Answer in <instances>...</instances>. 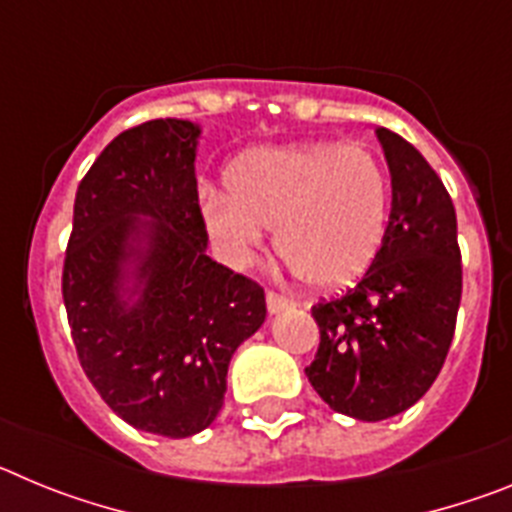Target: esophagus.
Listing matches in <instances>:
<instances>
[{"label": "esophagus", "mask_w": 512, "mask_h": 512, "mask_svg": "<svg viewBox=\"0 0 512 512\" xmlns=\"http://www.w3.org/2000/svg\"><path fill=\"white\" fill-rule=\"evenodd\" d=\"M295 305V302L289 300V297L277 295V292H266V307H269L271 315H277V312L289 310V307Z\"/></svg>", "instance_id": "obj_1"}]
</instances>
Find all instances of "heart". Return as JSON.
Masks as SVG:
<instances>
[{
	"instance_id": "1",
	"label": "heart",
	"mask_w": 512,
	"mask_h": 512,
	"mask_svg": "<svg viewBox=\"0 0 512 512\" xmlns=\"http://www.w3.org/2000/svg\"><path fill=\"white\" fill-rule=\"evenodd\" d=\"M210 235L233 264L269 243L320 289L356 282L377 259L390 223V179L374 153L343 143L261 148L230 169V189L205 187Z\"/></svg>"
}]
</instances>
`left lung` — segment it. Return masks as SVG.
<instances>
[{
	"label": "left lung",
	"mask_w": 512,
	"mask_h": 512,
	"mask_svg": "<svg viewBox=\"0 0 512 512\" xmlns=\"http://www.w3.org/2000/svg\"><path fill=\"white\" fill-rule=\"evenodd\" d=\"M392 176L384 243L361 282L312 305L320 328L307 379L336 413L384 420L436 382L461 302V251L449 192L415 146L377 128Z\"/></svg>",
	"instance_id": "8db88e82"
}]
</instances>
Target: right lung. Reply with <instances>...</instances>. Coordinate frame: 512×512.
Instances as JSON below:
<instances>
[{
    "label": "right lung",
    "instance_id": "1",
    "mask_svg": "<svg viewBox=\"0 0 512 512\" xmlns=\"http://www.w3.org/2000/svg\"><path fill=\"white\" fill-rule=\"evenodd\" d=\"M189 120L117 135L81 179L63 305L81 369L138 431L187 438L217 418L235 348L266 318L264 289L205 253Z\"/></svg>",
    "mask_w": 512,
    "mask_h": 512
}]
</instances>
